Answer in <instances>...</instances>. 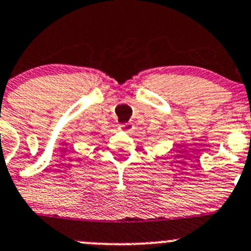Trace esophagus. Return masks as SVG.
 <instances>
[{
	"label": "esophagus",
	"mask_w": 251,
	"mask_h": 251,
	"mask_svg": "<svg viewBox=\"0 0 251 251\" xmlns=\"http://www.w3.org/2000/svg\"><path fill=\"white\" fill-rule=\"evenodd\" d=\"M120 127H121V130L123 131H125V132H132L133 131V124L132 123H125V124H123V125H120Z\"/></svg>",
	"instance_id": "obj_1"
}]
</instances>
